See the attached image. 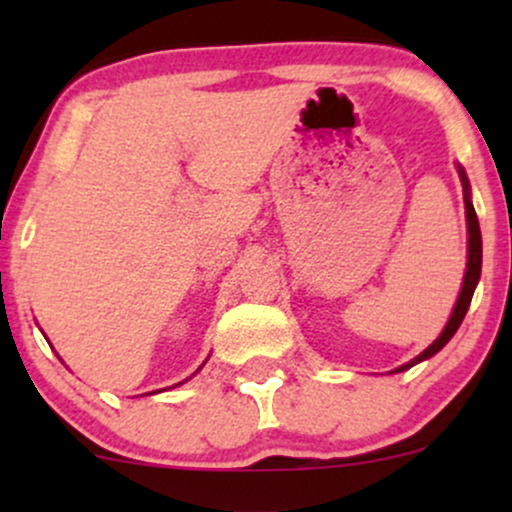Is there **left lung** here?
I'll use <instances>...</instances> for the list:
<instances>
[{
	"label": "left lung",
	"mask_w": 512,
	"mask_h": 512,
	"mask_svg": "<svg viewBox=\"0 0 512 512\" xmlns=\"http://www.w3.org/2000/svg\"><path fill=\"white\" fill-rule=\"evenodd\" d=\"M460 170V180H462V190H464V214H467V233H469V240H467V272H464V281H462V291L460 296H457V303H455V310H452L448 325H445V330L440 332V337L428 346L426 351H421L419 356L411 358L409 363H404V366H399L397 370H407L411 366H416V363L426 361V358L436 356L440 349H443L445 344L450 342L452 334L457 332V327L462 325L464 315H467L469 310V303H472V296H474V289H477L479 284V276H481V231H479V219H477V211H474V204L472 199H469V180L467 175H464V170L457 166Z\"/></svg>",
	"instance_id": "obj_1"
}]
</instances>
